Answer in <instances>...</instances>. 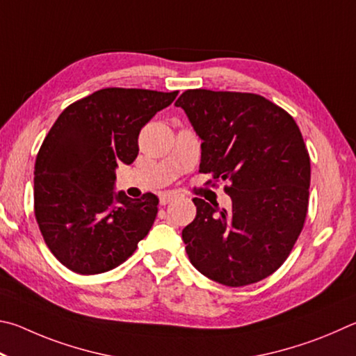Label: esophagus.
Listing matches in <instances>:
<instances>
[{
	"label": "esophagus",
	"mask_w": 356,
	"mask_h": 356,
	"mask_svg": "<svg viewBox=\"0 0 356 356\" xmlns=\"http://www.w3.org/2000/svg\"><path fill=\"white\" fill-rule=\"evenodd\" d=\"M175 198H177V195H173V194H162V195L159 197V202H161L162 207H165V204L173 202Z\"/></svg>",
	"instance_id": "1"
}]
</instances>
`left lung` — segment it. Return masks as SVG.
Returning a JSON list of instances; mask_svg holds the SVG:
<instances>
[{"mask_svg": "<svg viewBox=\"0 0 356 356\" xmlns=\"http://www.w3.org/2000/svg\"><path fill=\"white\" fill-rule=\"evenodd\" d=\"M183 108L202 142L203 173L229 179V211L194 198L183 229L192 266L238 288L272 275L294 247L308 213L309 154L297 123L269 99L245 92L191 89Z\"/></svg>", "mask_w": 356, "mask_h": 356, "instance_id": "obj_1", "label": "left lung"}]
</instances>
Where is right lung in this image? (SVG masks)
I'll list each match as a JSON object with an SVG mask.
<instances>
[{
  "mask_svg": "<svg viewBox=\"0 0 356 356\" xmlns=\"http://www.w3.org/2000/svg\"><path fill=\"white\" fill-rule=\"evenodd\" d=\"M175 92L108 87L62 111L37 153L34 214L49 250L72 272L124 263L148 234L159 198L115 194V167L139 153L140 129Z\"/></svg>",
  "mask_w": 356,
  "mask_h": 356,
  "instance_id": "add662e5",
  "label": "right lung"
}]
</instances>
